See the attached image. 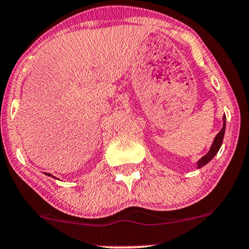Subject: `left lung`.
Wrapping results in <instances>:
<instances>
[{
    "label": "left lung",
    "instance_id": "left-lung-1",
    "mask_svg": "<svg viewBox=\"0 0 249 249\" xmlns=\"http://www.w3.org/2000/svg\"><path fill=\"white\" fill-rule=\"evenodd\" d=\"M223 119H224V125H223V128H221L220 132L218 133L217 136H215V138H214V142H213V143H212L210 152H209V153L206 154V155H204V157H203V158L200 159V160L198 161V168H200V167H203V166H204V164L208 163L209 161H210L211 159L213 158L214 155L218 153V151H219V148H220L221 143H223L224 134H225V119H226V117L224 116V117H223Z\"/></svg>",
    "mask_w": 249,
    "mask_h": 249
}]
</instances>
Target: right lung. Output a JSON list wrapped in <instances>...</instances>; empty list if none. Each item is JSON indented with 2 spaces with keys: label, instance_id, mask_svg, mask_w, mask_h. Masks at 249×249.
I'll use <instances>...</instances> for the list:
<instances>
[{
  "label": "right lung",
  "instance_id": "1",
  "mask_svg": "<svg viewBox=\"0 0 249 249\" xmlns=\"http://www.w3.org/2000/svg\"><path fill=\"white\" fill-rule=\"evenodd\" d=\"M46 175H49V176H51V174H49V173H46ZM52 178H53V176H52Z\"/></svg>",
  "mask_w": 249,
  "mask_h": 249
}]
</instances>
